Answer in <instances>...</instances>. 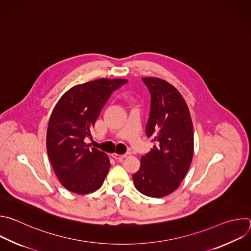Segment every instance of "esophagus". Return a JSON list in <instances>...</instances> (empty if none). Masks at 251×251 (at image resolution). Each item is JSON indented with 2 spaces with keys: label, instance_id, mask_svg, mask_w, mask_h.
<instances>
[{
  "label": "esophagus",
  "instance_id": "obj_1",
  "mask_svg": "<svg viewBox=\"0 0 251 251\" xmlns=\"http://www.w3.org/2000/svg\"><path fill=\"white\" fill-rule=\"evenodd\" d=\"M112 157H113L115 160H117V161H122L124 158H126V155H125V154L119 155V154L114 153V154H112Z\"/></svg>",
  "mask_w": 251,
  "mask_h": 251
}]
</instances>
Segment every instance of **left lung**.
Here are the masks:
<instances>
[{
  "label": "left lung",
  "mask_w": 251,
  "mask_h": 251,
  "mask_svg": "<svg viewBox=\"0 0 251 251\" xmlns=\"http://www.w3.org/2000/svg\"><path fill=\"white\" fill-rule=\"evenodd\" d=\"M151 94L146 135L155 143L141 158L133 175L143 195L163 198L172 194L185 177L194 155V129L188 105L169 82L156 77L142 78Z\"/></svg>",
  "instance_id": "obj_1"
}]
</instances>
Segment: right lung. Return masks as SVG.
Returning a JSON list of instances; mask_svg holds the SVG:
<instances>
[{
    "label": "right lung",
    "mask_w": 251,
    "mask_h": 251,
    "mask_svg": "<svg viewBox=\"0 0 251 251\" xmlns=\"http://www.w3.org/2000/svg\"><path fill=\"white\" fill-rule=\"evenodd\" d=\"M127 79L100 78L66 91L50 118L47 149L60 184L68 191L85 195L98 190L109 171L107 155L85 143L111 94Z\"/></svg>",
    "instance_id": "1"
}]
</instances>
